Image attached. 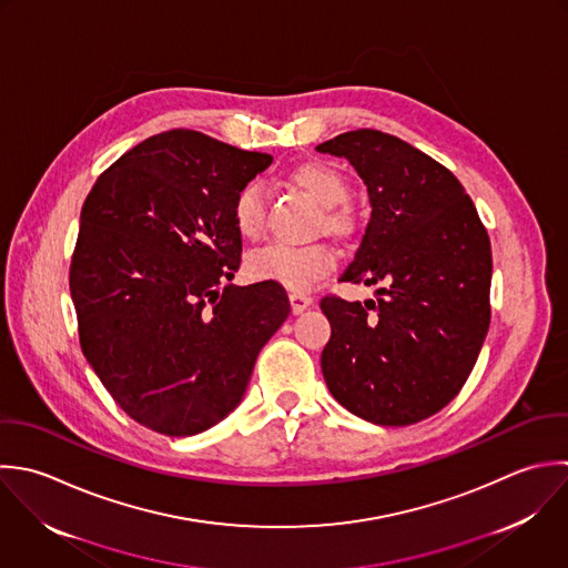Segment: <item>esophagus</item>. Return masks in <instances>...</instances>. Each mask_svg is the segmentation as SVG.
Instances as JSON below:
<instances>
[{"label": "esophagus", "mask_w": 568, "mask_h": 568, "mask_svg": "<svg viewBox=\"0 0 568 568\" xmlns=\"http://www.w3.org/2000/svg\"><path fill=\"white\" fill-rule=\"evenodd\" d=\"M290 305H292V312H294V314H303L305 310H310V307L314 305V298L307 296V294L292 292V294H290Z\"/></svg>", "instance_id": "1"}]
</instances>
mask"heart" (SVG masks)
<instances>
[{
  "label": "heart",
  "mask_w": 568,
  "mask_h": 568,
  "mask_svg": "<svg viewBox=\"0 0 568 568\" xmlns=\"http://www.w3.org/2000/svg\"><path fill=\"white\" fill-rule=\"evenodd\" d=\"M290 181L310 194L325 212L321 227L332 234L345 236L354 227V214L347 205L349 183L345 174L325 163H301L290 172ZM232 216L236 230L245 239H258L265 230V194L258 181H247L234 196ZM336 267V254L325 243L287 245L274 243L247 258V272L256 281H272L292 292H310Z\"/></svg>",
  "instance_id": "obj_1"
}]
</instances>
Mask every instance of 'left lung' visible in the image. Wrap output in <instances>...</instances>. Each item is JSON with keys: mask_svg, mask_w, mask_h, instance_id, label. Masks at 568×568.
Returning a JSON list of instances; mask_svg holds the SVG:
<instances>
[{"mask_svg": "<svg viewBox=\"0 0 568 568\" xmlns=\"http://www.w3.org/2000/svg\"><path fill=\"white\" fill-rule=\"evenodd\" d=\"M316 150L345 156L372 203L341 281L387 285L365 305L321 301L332 325L325 383L363 420L420 423L458 396L489 332V234L452 170L394 134L363 128Z\"/></svg>", "mask_w": 568, "mask_h": 568, "instance_id": "1", "label": "left lung"}]
</instances>
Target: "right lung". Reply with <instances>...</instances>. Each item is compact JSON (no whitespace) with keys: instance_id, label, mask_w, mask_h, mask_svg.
Here are the masks:
<instances>
[{"instance_id":"obj_1","label":"right lung","mask_w":568,"mask_h":568,"mask_svg":"<svg viewBox=\"0 0 568 568\" xmlns=\"http://www.w3.org/2000/svg\"><path fill=\"white\" fill-rule=\"evenodd\" d=\"M270 154L196 130L154 134L92 185L70 261L81 352L114 403L172 438L223 420L290 316L283 285L236 287V192Z\"/></svg>"}]
</instances>
